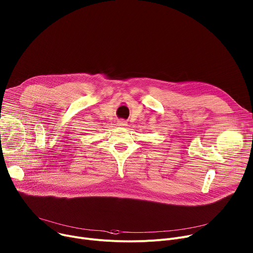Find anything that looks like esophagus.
Returning a JSON list of instances; mask_svg holds the SVG:
<instances>
[{
  "label": "esophagus",
  "instance_id": "esophagus-1",
  "mask_svg": "<svg viewBox=\"0 0 253 253\" xmlns=\"http://www.w3.org/2000/svg\"><path fill=\"white\" fill-rule=\"evenodd\" d=\"M118 126H127V122L126 121V120H124V119H122V120H120L119 122H118Z\"/></svg>",
  "mask_w": 253,
  "mask_h": 253
}]
</instances>
